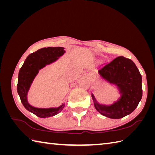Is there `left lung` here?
Returning a JSON list of instances; mask_svg holds the SVG:
<instances>
[{
	"instance_id": "1",
	"label": "left lung",
	"mask_w": 155,
	"mask_h": 155,
	"mask_svg": "<svg viewBox=\"0 0 155 155\" xmlns=\"http://www.w3.org/2000/svg\"><path fill=\"white\" fill-rule=\"evenodd\" d=\"M98 73L104 80L119 88L121 97L110 106H102L96 103L94 107L104 116L117 119L130 114L137 107L143 95L142 77L135 64L123 56L101 66Z\"/></svg>"
}]
</instances>
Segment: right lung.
Returning a JSON list of instances; mask_svg holds the SVG:
<instances>
[{"label": "right lung", "mask_w": 155, "mask_h": 155, "mask_svg": "<svg viewBox=\"0 0 155 155\" xmlns=\"http://www.w3.org/2000/svg\"><path fill=\"white\" fill-rule=\"evenodd\" d=\"M64 52V48L62 47H47L39 49L28 56L19 71L17 92L21 103L26 109L40 118L54 116L63 109L64 104H62L57 108H38L32 107L28 104L27 98L28 89L38 71L45 67L46 64L57 60Z\"/></svg>", "instance_id": "add662e5"}]
</instances>
